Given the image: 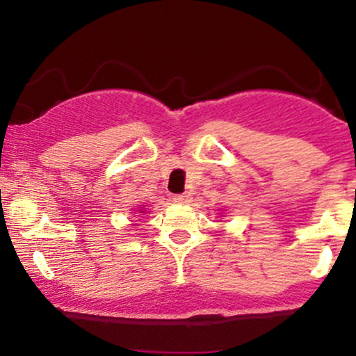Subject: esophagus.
<instances>
[{
    "label": "esophagus",
    "mask_w": 356,
    "mask_h": 356,
    "mask_svg": "<svg viewBox=\"0 0 356 356\" xmlns=\"http://www.w3.org/2000/svg\"><path fill=\"white\" fill-rule=\"evenodd\" d=\"M189 201H191L189 192H184V194L174 195V202H177V204H187Z\"/></svg>",
    "instance_id": "obj_1"
}]
</instances>
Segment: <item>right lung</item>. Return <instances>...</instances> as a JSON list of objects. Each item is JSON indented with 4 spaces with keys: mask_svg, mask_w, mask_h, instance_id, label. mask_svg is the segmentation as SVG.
<instances>
[{
    "mask_svg": "<svg viewBox=\"0 0 356 356\" xmlns=\"http://www.w3.org/2000/svg\"><path fill=\"white\" fill-rule=\"evenodd\" d=\"M140 212H144V211H140Z\"/></svg>",
    "mask_w": 356,
    "mask_h": 356,
    "instance_id": "1",
    "label": "right lung"
}]
</instances>
